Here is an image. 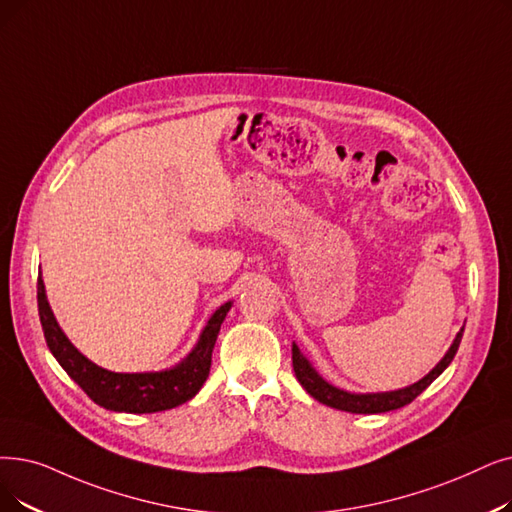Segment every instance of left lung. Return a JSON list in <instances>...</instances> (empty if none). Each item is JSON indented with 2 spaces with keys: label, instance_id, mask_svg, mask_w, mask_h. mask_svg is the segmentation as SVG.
<instances>
[{
  "label": "left lung",
  "instance_id": "8db88e82",
  "mask_svg": "<svg viewBox=\"0 0 512 512\" xmlns=\"http://www.w3.org/2000/svg\"><path fill=\"white\" fill-rule=\"evenodd\" d=\"M462 332L464 326L460 328V332L456 335L454 343L450 345L448 353L443 355L441 362L422 379L410 387L397 389V391H385V393H349L343 391L335 385H330L328 381H324L322 376L316 372V368L309 364V360L299 351V347L293 343V368H295V376L297 381L303 385V389L318 399L320 404L337 408V410H345L351 414H381V412H389V410H397L404 408L406 404H410L412 399H416L422 391H425L437 376L450 366V362L454 360V355L458 351V345L462 341Z\"/></svg>",
  "mask_w": 512,
  "mask_h": 512
}]
</instances>
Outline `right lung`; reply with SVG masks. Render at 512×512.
Segmentation results:
<instances>
[{"mask_svg": "<svg viewBox=\"0 0 512 512\" xmlns=\"http://www.w3.org/2000/svg\"><path fill=\"white\" fill-rule=\"evenodd\" d=\"M37 307L43 337L52 355L98 406L113 412L150 414L182 406L201 391L209 376L211 353L221 322L226 320L232 301L221 305L209 318L188 358L161 372H110L87 360L58 326L41 276L37 278Z\"/></svg>", "mask_w": 512, "mask_h": 512, "instance_id": "obj_1", "label": "right lung"}]
</instances>
